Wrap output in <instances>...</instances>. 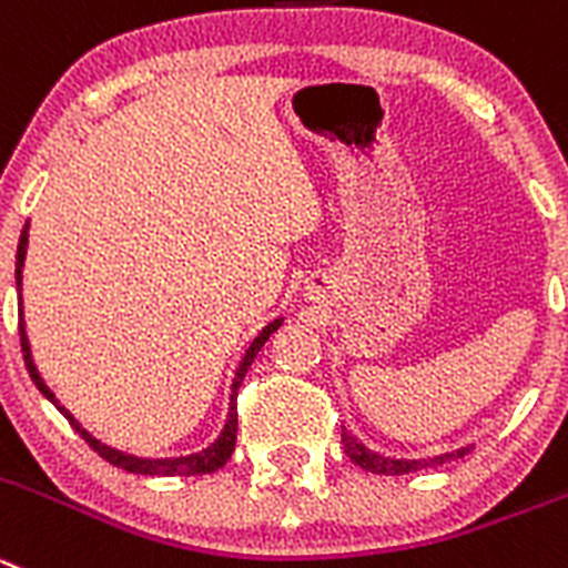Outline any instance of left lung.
Instances as JSON below:
<instances>
[{"instance_id":"obj_1","label":"left lung","mask_w":568,"mask_h":568,"mask_svg":"<svg viewBox=\"0 0 568 568\" xmlns=\"http://www.w3.org/2000/svg\"><path fill=\"white\" fill-rule=\"evenodd\" d=\"M342 443H344V454L349 457V463L358 465V468L369 470V474H381V476H400V474H415V470L423 468H437V465L448 463V459L465 457V454L474 448V445H465V448H457V452H445L437 454V457H426V459H395V457H384L378 452H369L367 445L358 443L347 428H342Z\"/></svg>"}]
</instances>
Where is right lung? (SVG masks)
Instances as JSON below:
<instances>
[{"label":"right lung","instance_id":"obj_1","mask_svg":"<svg viewBox=\"0 0 568 568\" xmlns=\"http://www.w3.org/2000/svg\"><path fill=\"white\" fill-rule=\"evenodd\" d=\"M28 230H30V224H24V230H21V237H19V252H16V288H19V291H21V268H24V254H28ZM19 300H21V296H19ZM19 305H21V302H19ZM280 325H283V320L268 322V325L257 333V338L248 344L246 356H243L241 367H237V373H235V381H232L230 415H226V426H224V432H221V437L215 439L210 448H204V452H199V454H187V457L145 459V457H134V454L116 452V448H111V445L100 443L98 437H92V434H89L87 428H83L81 423L75 420V417L69 415V412L63 409L61 404H58V397L52 395L50 386L44 384V378H41L39 369H36L33 353H30L28 331H24V316L19 314V336H21V353H24V367H28L30 378H33V384L39 386L41 395H44L50 404H55V409L61 412V415L67 417L69 423H72V428H75V432L81 434L83 439H87L89 448H94V452H98L100 457L105 459V463L129 470V474H142V476H201V474H215L219 468H224L226 459H230L232 452H235V439H237V404H235V400H237V389H241V384H243V375L248 373L252 362L257 358L260 347L268 342V336H272V333L277 331Z\"/></svg>","mask_w":568,"mask_h":568}]
</instances>
